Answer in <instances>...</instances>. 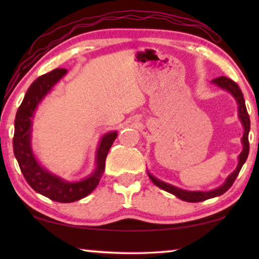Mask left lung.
<instances>
[{"label":"left lung","instance_id":"8db88e82","mask_svg":"<svg viewBox=\"0 0 259 259\" xmlns=\"http://www.w3.org/2000/svg\"><path fill=\"white\" fill-rule=\"evenodd\" d=\"M215 84H218L219 87L224 88V90L229 91L231 93L235 99L238 102V111H239V118L242 120V123L244 126V136L242 139L243 143V151L239 155V162L238 166H237L236 171L230 175L226 179V182L224 183V185H222L218 189L208 191V192H200V191H197V192H191V191H185V190H180L178 187H175L172 185H168V184L162 183L160 180H158L157 178H154L153 176H150V178L152 180V183L154 185H157L160 189L167 191V192L175 194L179 198V199L185 200V201H190V203H198V201H204L206 199H210V198H214L218 196H222L223 193H225L230 187L232 186V184L235 183V180L237 177H238V173L240 169H242V166L244 165V162L246 161L247 155H249V150H250V145H249V131H250V116L247 114L246 111V106H245V100H244L243 93L240 91V88L238 87L235 81H232L231 79L226 76H219L215 77V79L212 80Z\"/></svg>","mask_w":259,"mask_h":259}]
</instances>
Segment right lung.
Listing matches in <instances>:
<instances>
[{
  "label": "right lung",
  "mask_w": 259,
  "mask_h": 259,
  "mask_svg": "<svg viewBox=\"0 0 259 259\" xmlns=\"http://www.w3.org/2000/svg\"><path fill=\"white\" fill-rule=\"evenodd\" d=\"M66 73L67 69L65 68H56L38 76L30 84L24 95L22 104L17 109L13 138L14 154L19 162L24 179L37 193L59 203H73V201L82 199L97 187L100 182L101 175L104 173L106 157L113 141L118 136L116 132H111L102 138L97 153V169L91 177L81 182H63L59 177L53 176L52 173L47 172L38 165L30 148L31 118L38 102Z\"/></svg>",
  "instance_id": "1"
}]
</instances>
